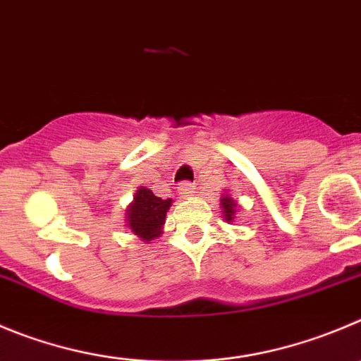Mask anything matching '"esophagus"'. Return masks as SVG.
Instances as JSON below:
<instances>
[{"mask_svg":"<svg viewBox=\"0 0 361 361\" xmlns=\"http://www.w3.org/2000/svg\"><path fill=\"white\" fill-rule=\"evenodd\" d=\"M178 192H180L183 197L192 196V194H194V185H192L190 181H181V183L178 185Z\"/></svg>","mask_w":361,"mask_h":361,"instance_id":"obj_1","label":"esophagus"}]
</instances>
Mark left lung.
Listing matches in <instances>:
<instances>
[{
  "label": "left lung",
  "instance_id": "left-lung-1",
  "mask_svg": "<svg viewBox=\"0 0 361 361\" xmlns=\"http://www.w3.org/2000/svg\"><path fill=\"white\" fill-rule=\"evenodd\" d=\"M222 210H224V217L226 221H233V215H235V201L231 197H222Z\"/></svg>",
  "mask_w": 361,
  "mask_h": 361
}]
</instances>
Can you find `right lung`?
Segmentation results:
<instances>
[{"label": "right lung", "instance_id": "obj_1", "mask_svg": "<svg viewBox=\"0 0 361 361\" xmlns=\"http://www.w3.org/2000/svg\"><path fill=\"white\" fill-rule=\"evenodd\" d=\"M171 201L157 197L149 188H139L133 204L128 208V226L142 240H153L160 237L161 224L165 222V214L169 210Z\"/></svg>", "mask_w": 361, "mask_h": 361}]
</instances>
